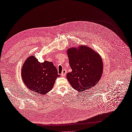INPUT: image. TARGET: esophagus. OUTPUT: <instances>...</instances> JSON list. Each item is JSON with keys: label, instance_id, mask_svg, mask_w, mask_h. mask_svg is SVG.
<instances>
[{"label": "esophagus", "instance_id": "34e87169", "mask_svg": "<svg viewBox=\"0 0 132 132\" xmlns=\"http://www.w3.org/2000/svg\"><path fill=\"white\" fill-rule=\"evenodd\" d=\"M67 70H66L65 69H64V70H63V71H62L61 75H62V76H64V75H65L67 74Z\"/></svg>", "mask_w": 132, "mask_h": 132}]
</instances>
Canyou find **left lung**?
<instances>
[{
	"label": "left lung",
	"mask_w": 132,
	"mask_h": 132,
	"mask_svg": "<svg viewBox=\"0 0 132 132\" xmlns=\"http://www.w3.org/2000/svg\"><path fill=\"white\" fill-rule=\"evenodd\" d=\"M72 71L67 73L70 84L78 91L89 90L95 86L103 73V62L100 55L90 47L80 46L67 51Z\"/></svg>",
	"instance_id": "1"
}]
</instances>
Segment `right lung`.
Masks as SVG:
<instances>
[{
  "label": "right lung",
  "mask_w": 132,
  "mask_h": 132,
  "mask_svg": "<svg viewBox=\"0 0 132 132\" xmlns=\"http://www.w3.org/2000/svg\"><path fill=\"white\" fill-rule=\"evenodd\" d=\"M58 71L51 62H39L35 56H30L23 63L21 77L23 83L35 94L45 95L53 87Z\"/></svg>",
  "instance_id": "1"
}]
</instances>
